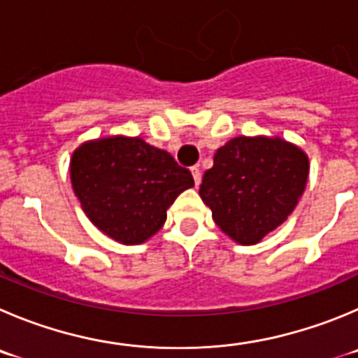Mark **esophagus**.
Wrapping results in <instances>:
<instances>
[{"label":"esophagus","instance_id":"34e87169","mask_svg":"<svg viewBox=\"0 0 358 358\" xmlns=\"http://www.w3.org/2000/svg\"><path fill=\"white\" fill-rule=\"evenodd\" d=\"M190 173H192V178H194L196 185H199V183H201V171H199L198 166H194V168H190Z\"/></svg>","mask_w":358,"mask_h":358}]
</instances>
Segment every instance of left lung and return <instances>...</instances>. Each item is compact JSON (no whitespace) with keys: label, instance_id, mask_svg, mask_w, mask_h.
Segmentation results:
<instances>
[{"label":"left lung","instance_id":"left-lung-1","mask_svg":"<svg viewBox=\"0 0 358 358\" xmlns=\"http://www.w3.org/2000/svg\"><path fill=\"white\" fill-rule=\"evenodd\" d=\"M309 178V157L279 136H238L220 146L199 196L220 231L255 245L293 213Z\"/></svg>","mask_w":358,"mask_h":358}]
</instances>
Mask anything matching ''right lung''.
<instances>
[{
    "label": "right lung",
    "mask_w": 358,
    "mask_h": 358,
    "mask_svg": "<svg viewBox=\"0 0 358 358\" xmlns=\"http://www.w3.org/2000/svg\"><path fill=\"white\" fill-rule=\"evenodd\" d=\"M70 182L92 224L123 245L152 238L175 199L194 187L189 169L166 150L122 134L73 150Z\"/></svg>",
    "instance_id": "add662e5"
}]
</instances>
